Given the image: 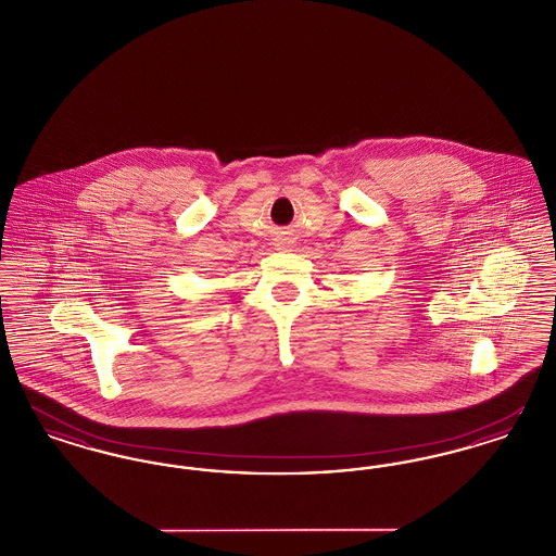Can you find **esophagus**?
Listing matches in <instances>:
<instances>
[{"instance_id":"obj_1","label":"esophagus","mask_w":556,"mask_h":556,"mask_svg":"<svg viewBox=\"0 0 556 556\" xmlns=\"http://www.w3.org/2000/svg\"><path fill=\"white\" fill-rule=\"evenodd\" d=\"M281 248H286V245H281Z\"/></svg>"}]
</instances>
